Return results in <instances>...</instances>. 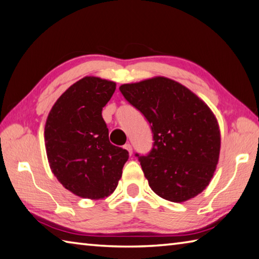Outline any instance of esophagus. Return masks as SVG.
I'll return each mask as SVG.
<instances>
[{
  "label": "esophagus",
  "mask_w": 259,
  "mask_h": 259,
  "mask_svg": "<svg viewBox=\"0 0 259 259\" xmlns=\"http://www.w3.org/2000/svg\"><path fill=\"white\" fill-rule=\"evenodd\" d=\"M124 148H125L126 150H128V152H129V154H130V155L133 154V147H131V145H130L129 143L124 145Z\"/></svg>",
  "instance_id": "34e87169"
}]
</instances>
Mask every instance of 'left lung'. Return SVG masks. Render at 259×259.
Returning <instances> with one entry per match:
<instances>
[{
  "label": "left lung",
  "instance_id": "8db88e82",
  "mask_svg": "<svg viewBox=\"0 0 259 259\" xmlns=\"http://www.w3.org/2000/svg\"><path fill=\"white\" fill-rule=\"evenodd\" d=\"M120 92L152 128V150L136 154L152 190L175 203L200 194L213 178L221 148L219 123L209 107L165 77L121 84Z\"/></svg>",
  "mask_w": 259,
  "mask_h": 259
}]
</instances>
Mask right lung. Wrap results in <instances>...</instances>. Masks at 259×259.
Returning <instances> with one entry per match:
<instances>
[{
    "label": "right lung",
    "instance_id": "obj_1",
    "mask_svg": "<svg viewBox=\"0 0 259 259\" xmlns=\"http://www.w3.org/2000/svg\"><path fill=\"white\" fill-rule=\"evenodd\" d=\"M115 82L84 77L70 86L50 111L45 146L50 167L65 189L101 199L115 190L129 153L112 145L102 110Z\"/></svg>",
    "mask_w": 259,
    "mask_h": 259
}]
</instances>
